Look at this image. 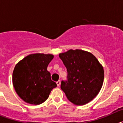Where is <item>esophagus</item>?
<instances>
[{"instance_id": "obj_1", "label": "esophagus", "mask_w": 123, "mask_h": 123, "mask_svg": "<svg viewBox=\"0 0 123 123\" xmlns=\"http://www.w3.org/2000/svg\"><path fill=\"white\" fill-rule=\"evenodd\" d=\"M60 84H61L60 80H58V81H56V84H57V86H59L60 85Z\"/></svg>"}]
</instances>
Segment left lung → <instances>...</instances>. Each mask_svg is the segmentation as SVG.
Wrapping results in <instances>:
<instances>
[{"label":"left lung","instance_id":"left-lung-1","mask_svg":"<svg viewBox=\"0 0 123 123\" xmlns=\"http://www.w3.org/2000/svg\"><path fill=\"white\" fill-rule=\"evenodd\" d=\"M67 68V81L61 89L74 105L87 104L98 95L104 79V70L93 54L82 50H69L59 54Z\"/></svg>","mask_w":123,"mask_h":123}]
</instances>
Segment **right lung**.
I'll return each mask as SVG.
<instances>
[{
    "label": "right lung",
    "mask_w": 123,
    "mask_h": 123,
    "mask_svg": "<svg viewBox=\"0 0 123 123\" xmlns=\"http://www.w3.org/2000/svg\"><path fill=\"white\" fill-rule=\"evenodd\" d=\"M53 58L52 54H30L16 65L13 72V85L18 96L25 102L35 105L42 104L56 87L47 69Z\"/></svg>",
    "instance_id": "right-lung-1"
}]
</instances>
